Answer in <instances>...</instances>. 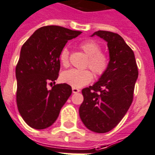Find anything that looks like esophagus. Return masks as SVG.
Listing matches in <instances>:
<instances>
[{
	"label": "esophagus",
	"instance_id": "34e87169",
	"mask_svg": "<svg viewBox=\"0 0 155 155\" xmlns=\"http://www.w3.org/2000/svg\"><path fill=\"white\" fill-rule=\"evenodd\" d=\"M72 92L73 93H78V92H80V89H78V88H74V87H73Z\"/></svg>",
	"mask_w": 155,
	"mask_h": 155
}]
</instances>
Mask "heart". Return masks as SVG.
Instances as JSON below:
<instances>
[{
  "label": "heart",
  "mask_w": 155,
  "mask_h": 155,
  "mask_svg": "<svg viewBox=\"0 0 155 155\" xmlns=\"http://www.w3.org/2000/svg\"><path fill=\"white\" fill-rule=\"evenodd\" d=\"M79 47L88 56L86 67L92 70L94 74L101 76L107 70L109 59L107 55L101 51V46L93 40H87L81 42ZM70 52L67 48H63L59 54V61L64 67H69ZM93 78V74L89 70H76L72 69L63 72L61 79L64 83L70 84L74 88H81L86 85Z\"/></svg>",
  "instance_id": "b5f03b06"
}]
</instances>
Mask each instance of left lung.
Returning <instances> with one entry per match:
<instances>
[{
	"label": "left lung",
	"instance_id": "obj_1",
	"mask_svg": "<svg viewBox=\"0 0 155 155\" xmlns=\"http://www.w3.org/2000/svg\"><path fill=\"white\" fill-rule=\"evenodd\" d=\"M96 35L107 42L109 65L97 82L82 89L79 114L89 130L105 133L118 125L130 107L139 72L134 52L119 34L98 30L92 36Z\"/></svg>",
	"mask_w": 155,
	"mask_h": 155
}]
</instances>
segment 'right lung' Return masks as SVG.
<instances>
[{
  "mask_svg": "<svg viewBox=\"0 0 155 155\" xmlns=\"http://www.w3.org/2000/svg\"><path fill=\"white\" fill-rule=\"evenodd\" d=\"M81 33L59 26H42L22 46L15 67L16 104L20 115L33 129L51 126L72 93L69 84H55V81L59 77L62 49ZM48 85L53 87L50 91Z\"/></svg>",
  "mask_w": 155,
  "mask_h": 155,
  "instance_id": "1",
  "label": "right lung"
}]
</instances>
